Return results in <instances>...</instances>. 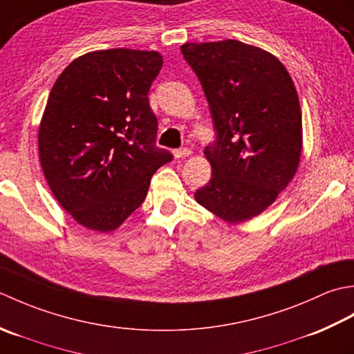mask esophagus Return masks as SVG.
<instances>
[{
  "label": "esophagus",
  "instance_id": "esophagus-1",
  "mask_svg": "<svg viewBox=\"0 0 354 354\" xmlns=\"http://www.w3.org/2000/svg\"><path fill=\"white\" fill-rule=\"evenodd\" d=\"M192 154V151L189 148H178L174 151V156L177 158H185V157H189Z\"/></svg>",
  "mask_w": 354,
  "mask_h": 354
}]
</instances>
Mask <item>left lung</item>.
Instances as JSON below:
<instances>
[{"mask_svg":"<svg viewBox=\"0 0 354 354\" xmlns=\"http://www.w3.org/2000/svg\"><path fill=\"white\" fill-rule=\"evenodd\" d=\"M182 53L203 86L217 137L205 148L212 177L196 200L229 223L261 214L298 169L302 119L286 67L235 39L187 42Z\"/></svg>","mask_w":354,"mask_h":354,"instance_id":"8db88e82","label":"left lung"}]
</instances>
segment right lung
Returning <instances> with one entry per match:
<instances>
[{"label": "right lung", "instance_id": "1", "mask_svg": "<svg viewBox=\"0 0 354 354\" xmlns=\"http://www.w3.org/2000/svg\"><path fill=\"white\" fill-rule=\"evenodd\" d=\"M162 64L157 52L99 50L56 79L39 125V158L53 196L79 225L119 227L143 203L154 172L172 160L156 145L148 100Z\"/></svg>", "mask_w": 354, "mask_h": 354}]
</instances>
